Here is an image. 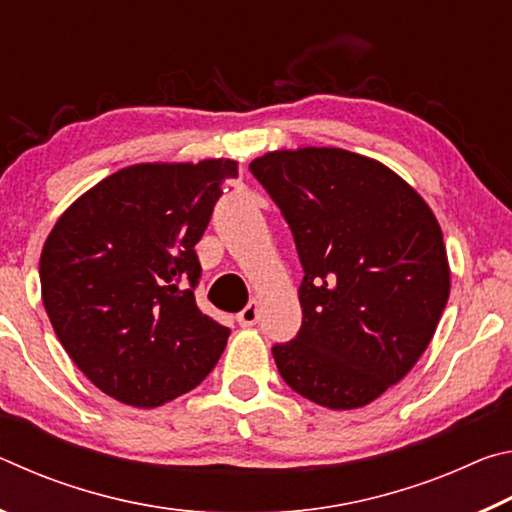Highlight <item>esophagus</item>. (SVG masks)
Returning a JSON list of instances; mask_svg holds the SVG:
<instances>
[{"label":"esophagus","mask_w":512,"mask_h":512,"mask_svg":"<svg viewBox=\"0 0 512 512\" xmlns=\"http://www.w3.org/2000/svg\"><path fill=\"white\" fill-rule=\"evenodd\" d=\"M257 318H259V311H257V302H248V307H244L237 314V320H239V325H244V327H250V325H255L257 323Z\"/></svg>","instance_id":"1"}]
</instances>
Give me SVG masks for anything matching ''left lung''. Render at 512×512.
<instances>
[{"instance_id":"1","label":"left lung","mask_w":512,"mask_h":512,"mask_svg":"<svg viewBox=\"0 0 512 512\" xmlns=\"http://www.w3.org/2000/svg\"><path fill=\"white\" fill-rule=\"evenodd\" d=\"M289 223L302 264V325L275 343L282 379L327 409H359L427 350L449 298L443 232L429 205L377 160L343 149L250 162Z\"/></svg>"}]
</instances>
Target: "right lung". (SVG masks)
Returning a JSON list of instances; mask_svg holds the SVG:
<instances>
[{"instance_id":"1","label":"right lung","mask_w":512,"mask_h":512,"mask_svg":"<svg viewBox=\"0 0 512 512\" xmlns=\"http://www.w3.org/2000/svg\"><path fill=\"white\" fill-rule=\"evenodd\" d=\"M235 160L135 164L60 216L40 255L58 341L94 386L137 409L189 393L221 359L230 329L194 291L201 241Z\"/></svg>"}]
</instances>
